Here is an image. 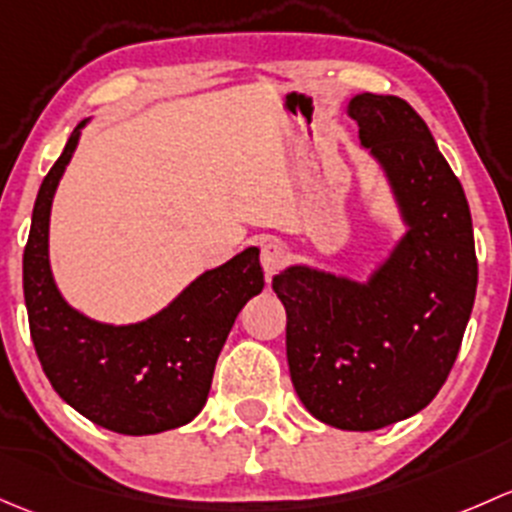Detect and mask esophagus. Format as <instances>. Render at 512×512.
Instances as JSON below:
<instances>
[{
  "mask_svg": "<svg viewBox=\"0 0 512 512\" xmlns=\"http://www.w3.org/2000/svg\"><path fill=\"white\" fill-rule=\"evenodd\" d=\"M288 261V249L281 241L271 239L261 246V266L266 271V276H273V273L281 271Z\"/></svg>",
  "mask_w": 512,
  "mask_h": 512,
  "instance_id": "1",
  "label": "esophagus"
}]
</instances>
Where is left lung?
<instances>
[{
  "mask_svg": "<svg viewBox=\"0 0 512 512\" xmlns=\"http://www.w3.org/2000/svg\"><path fill=\"white\" fill-rule=\"evenodd\" d=\"M409 231L367 283L305 266L273 276L286 305L293 387L315 419L345 431L397 424L439 394L476 298L478 261L461 182L421 115L397 96L347 105Z\"/></svg>",
  "mask_w": 512,
  "mask_h": 512,
  "instance_id": "1",
  "label": "left lung"
}]
</instances>
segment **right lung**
Segmentation results:
<instances>
[{"instance_id":"obj_1","label":"right lung","mask_w":512,"mask_h":512,"mask_svg":"<svg viewBox=\"0 0 512 512\" xmlns=\"http://www.w3.org/2000/svg\"><path fill=\"white\" fill-rule=\"evenodd\" d=\"M78 125L44 177L24 249V300L36 355L63 402L103 429L142 436L202 412L217 357L246 300L263 288L258 249L202 273L145 323L103 325L61 298L49 268V214Z\"/></svg>"}]
</instances>
